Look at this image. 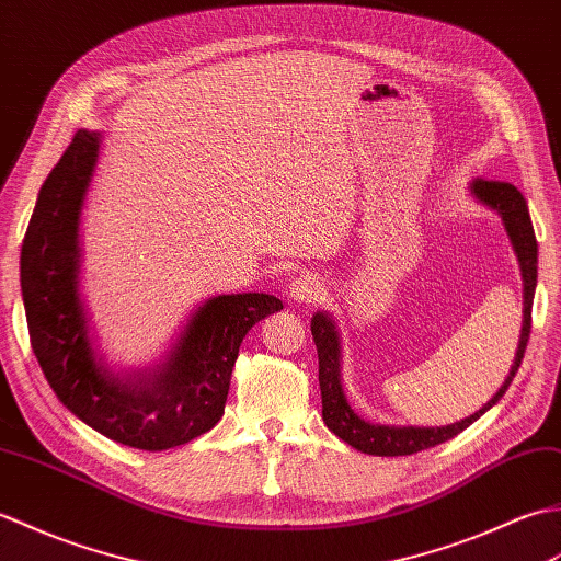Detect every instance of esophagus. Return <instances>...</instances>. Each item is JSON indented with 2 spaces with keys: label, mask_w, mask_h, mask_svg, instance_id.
<instances>
[{
  "label": "esophagus",
  "mask_w": 561,
  "mask_h": 561,
  "mask_svg": "<svg viewBox=\"0 0 561 561\" xmlns=\"http://www.w3.org/2000/svg\"><path fill=\"white\" fill-rule=\"evenodd\" d=\"M321 293V283L312 276V273H300L288 285V297L293 302H312Z\"/></svg>",
  "instance_id": "34e87169"
}]
</instances>
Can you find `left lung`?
<instances>
[{
  "label": "left lung",
  "instance_id": "1",
  "mask_svg": "<svg viewBox=\"0 0 561 561\" xmlns=\"http://www.w3.org/2000/svg\"><path fill=\"white\" fill-rule=\"evenodd\" d=\"M470 196L480 202L482 206L492 208L496 216L502 218V226L508 234V242L514 247V254L518 259L520 280H524V327H520V339L514 355V365L508 369L504 383L500 386L488 403H484L476 413L451 422V425L442 427H401V425H371L365 417H359L351 408L343 391L341 379V331L339 323L329 312H317L312 317V335L317 343L319 355V389H321V415L327 427L341 437L353 449L371 454V456H410L417 451L432 449V446L444 444L454 439L456 434L470 427L472 422L482 417L492 405L500 403V398L506 393L508 383L514 381L516 371L524 359L528 335H530V312H533V297L535 285H538V242H535L533 222L528 214V204L524 194H520L514 184L508 182H488V180H472L470 182Z\"/></svg>",
  "mask_w": 561,
  "mask_h": 561
}]
</instances>
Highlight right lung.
<instances>
[{"label": "right lung", "mask_w": 561, "mask_h": 561, "mask_svg": "<svg viewBox=\"0 0 561 561\" xmlns=\"http://www.w3.org/2000/svg\"><path fill=\"white\" fill-rule=\"evenodd\" d=\"M101 144V131L79 129L37 194L21 247L31 345L55 396L81 422L124 446L165 451L222 417L242 339L283 302L266 293L208 297L158 365L112 369L81 297V214Z\"/></svg>", "instance_id": "add662e5"}]
</instances>
